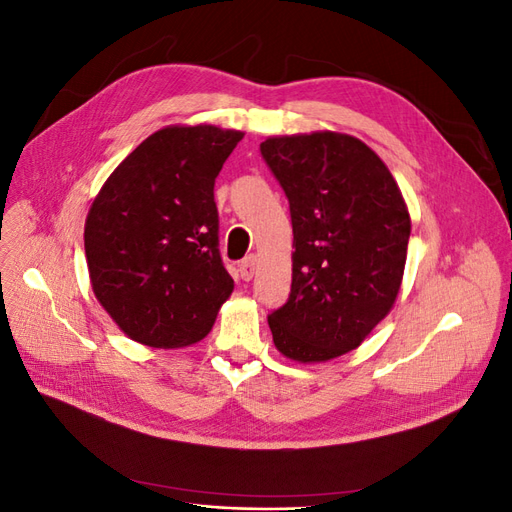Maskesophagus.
I'll return each instance as SVG.
<instances>
[{
	"label": "esophagus",
	"mask_w": 512,
	"mask_h": 512,
	"mask_svg": "<svg viewBox=\"0 0 512 512\" xmlns=\"http://www.w3.org/2000/svg\"><path fill=\"white\" fill-rule=\"evenodd\" d=\"M239 273H241V280H245V282L252 280L254 273H256V256L254 254H250V256L241 260Z\"/></svg>",
	"instance_id": "obj_1"
}]
</instances>
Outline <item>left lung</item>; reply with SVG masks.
<instances>
[{"label":"left lung","instance_id":"left-lung-1","mask_svg":"<svg viewBox=\"0 0 512 512\" xmlns=\"http://www.w3.org/2000/svg\"><path fill=\"white\" fill-rule=\"evenodd\" d=\"M260 153L288 198L294 235L290 297L269 314L273 344L292 361H331L391 312L408 207L386 164L354 136H271Z\"/></svg>","mask_w":512,"mask_h":512}]
</instances>
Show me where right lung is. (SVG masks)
<instances>
[{
  "mask_svg": "<svg viewBox=\"0 0 512 512\" xmlns=\"http://www.w3.org/2000/svg\"><path fill=\"white\" fill-rule=\"evenodd\" d=\"M241 138L215 126L162 128L113 170L91 205V288L134 342H200L235 288L220 256L213 185Z\"/></svg>",
  "mask_w": 512,
  "mask_h": 512,
  "instance_id": "obj_1",
  "label": "right lung"
}]
</instances>
